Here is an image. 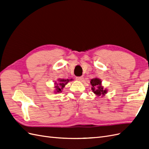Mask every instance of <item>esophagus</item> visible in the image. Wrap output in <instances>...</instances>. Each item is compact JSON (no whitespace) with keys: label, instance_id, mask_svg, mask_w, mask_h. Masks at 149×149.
I'll return each instance as SVG.
<instances>
[{"label":"esophagus","instance_id":"1","mask_svg":"<svg viewBox=\"0 0 149 149\" xmlns=\"http://www.w3.org/2000/svg\"><path fill=\"white\" fill-rule=\"evenodd\" d=\"M83 79V76H79V77H76V79L79 81H81Z\"/></svg>","mask_w":149,"mask_h":149}]
</instances>
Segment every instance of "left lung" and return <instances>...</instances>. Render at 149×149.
I'll list each match as a JSON object with an SVG mask.
<instances>
[{
	"mask_svg": "<svg viewBox=\"0 0 149 149\" xmlns=\"http://www.w3.org/2000/svg\"><path fill=\"white\" fill-rule=\"evenodd\" d=\"M101 83V80L97 78H93L91 80V84L92 85V91L96 96H104L107 93V90L106 89H104L103 86H102Z\"/></svg>",
	"mask_w": 149,
	"mask_h": 149,
	"instance_id": "8db88e82",
	"label": "left lung"
}]
</instances>
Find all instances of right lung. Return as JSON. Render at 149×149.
<instances>
[{
  "label": "right lung",
  "mask_w": 149,
  "mask_h": 149,
  "mask_svg": "<svg viewBox=\"0 0 149 149\" xmlns=\"http://www.w3.org/2000/svg\"><path fill=\"white\" fill-rule=\"evenodd\" d=\"M72 80H73V79H58V81H59L60 83H55V88H56L55 89L56 91H55V93H57L62 92V89H63V88L65 87V86L69 81H72Z\"/></svg>",
  "instance_id": "right-lung-1"
}]
</instances>
